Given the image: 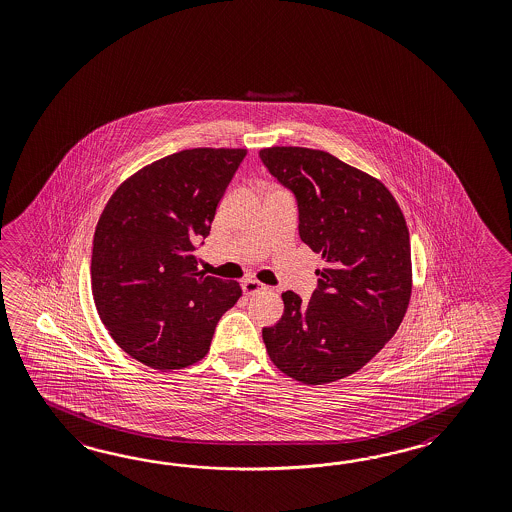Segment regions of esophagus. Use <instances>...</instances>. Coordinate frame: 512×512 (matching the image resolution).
<instances>
[{
  "label": "esophagus",
  "instance_id": "1",
  "mask_svg": "<svg viewBox=\"0 0 512 512\" xmlns=\"http://www.w3.org/2000/svg\"><path fill=\"white\" fill-rule=\"evenodd\" d=\"M241 289H243V293L245 295H256V293H260V291H263L265 289V286L263 284H260L258 280H243L241 282Z\"/></svg>",
  "mask_w": 512,
  "mask_h": 512
}]
</instances>
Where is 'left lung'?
Instances as JSON below:
<instances>
[{
  "label": "left lung",
  "mask_w": 512,
  "mask_h": 512,
  "mask_svg": "<svg viewBox=\"0 0 512 512\" xmlns=\"http://www.w3.org/2000/svg\"><path fill=\"white\" fill-rule=\"evenodd\" d=\"M260 158L295 193L300 239L326 263L308 304L282 293V319L262 330L267 354L293 380H341L404 321L413 287L404 214L380 180L326 151L269 147Z\"/></svg>",
  "instance_id": "left-lung-1"
}]
</instances>
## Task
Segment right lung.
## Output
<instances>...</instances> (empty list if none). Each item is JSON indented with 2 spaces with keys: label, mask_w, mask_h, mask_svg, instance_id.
Instances as JSON below:
<instances>
[{
  "label": "right lung",
  "mask_w": 512,
  "mask_h": 512,
  "mask_svg": "<svg viewBox=\"0 0 512 512\" xmlns=\"http://www.w3.org/2000/svg\"><path fill=\"white\" fill-rule=\"evenodd\" d=\"M247 149L197 147L160 158L125 180L99 217L92 249L97 313L116 345L156 370L201 361L238 282L206 276L195 245Z\"/></svg>",
  "instance_id": "1"
}]
</instances>
